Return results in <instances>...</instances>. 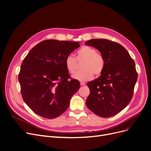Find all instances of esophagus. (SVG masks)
Wrapping results in <instances>:
<instances>
[{"label":"esophagus","instance_id":"esophagus-1","mask_svg":"<svg viewBox=\"0 0 151 151\" xmlns=\"http://www.w3.org/2000/svg\"><path fill=\"white\" fill-rule=\"evenodd\" d=\"M85 82H81V86L85 85Z\"/></svg>","mask_w":151,"mask_h":151}]
</instances>
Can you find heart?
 <instances>
[{"label": "heart", "instance_id": "heart-1", "mask_svg": "<svg viewBox=\"0 0 151 151\" xmlns=\"http://www.w3.org/2000/svg\"><path fill=\"white\" fill-rule=\"evenodd\" d=\"M78 61L84 60L82 65L83 70L78 72L73 76L74 79L79 81H87L91 79L93 74H101L105 66L103 56L97 53L96 50L91 47L83 46L77 52V60L73 56L68 55L65 60V65L70 74H74L77 69Z\"/></svg>", "mask_w": 151, "mask_h": 151}]
</instances>
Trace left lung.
<instances>
[{
    "mask_svg": "<svg viewBox=\"0 0 151 151\" xmlns=\"http://www.w3.org/2000/svg\"><path fill=\"white\" fill-rule=\"evenodd\" d=\"M96 48L105 60L103 73L87 83L90 88L86 105L97 116L110 117L129 104L137 81L135 63L127 50L118 43L103 39L85 42Z\"/></svg>",
    "mask_w": 151,
    "mask_h": 151,
    "instance_id": "obj_1",
    "label": "left lung"
}]
</instances>
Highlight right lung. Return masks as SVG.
<instances>
[{
	"instance_id": "obj_1",
	"label": "right lung",
	"mask_w": 151,
	"mask_h": 151,
	"mask_svg": "<svg viewBox=\"0 0 151 151\" xmlns=\"http://www.w3.org/2000/svg\"><path fill=\"white\" fill-rule=\"evenodd\" d=\"M78 42L46 40L35 45L23 61L18 76L23 99L39 116L55 119L68 108L80 82L70 79L65 60Z\"/></svg>"
}]
</instances>
